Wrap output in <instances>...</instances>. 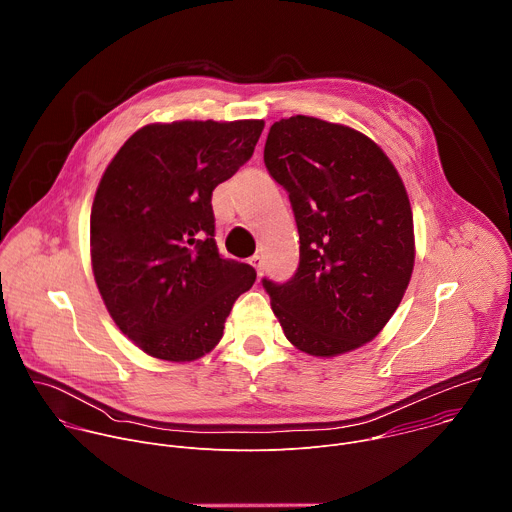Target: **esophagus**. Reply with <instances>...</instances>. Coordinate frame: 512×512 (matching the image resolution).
<instances>
[{"label": "esophagus", "instance_id": "esophagus-1", "mask_svg": "<svg viewBox=\"0 0 512 512\" xmlns=\"http://www.w3.org/2000/svg\"><path fill=\"white\" fill-rule=\"evenodd\" d=\"M249 263L257 269V275H261V271H263V257L261 255H253Z\"/></svg>", "mask_w": 512, "mask_h": 512}]
</instances>
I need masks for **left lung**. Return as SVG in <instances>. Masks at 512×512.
<instances>
[{
	"label": "left lung",
	"mask_w": 512,
	"mask_h": 512,
	"mask_svg": "<svg viewBox=\"0 0 512 512\" xmlns=\"http://www.w3.org/2000/svg\"><path fill=\"white\" fill-rule=\"evenodd\" d=\"M263 160L300 233L296 273L261 279L285 338L312 356L367 344L401 304L415 261L395 166L367 135L306 115L271 125Z\"/></svg>",
	"instance_id": "left-lung-1"
}]
</instances>
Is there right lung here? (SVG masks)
Listing matches in <instances>:
<instances>
[{"label":"right lung","instance_id":"right-lung-1","mask_svg":"<svg viewBox=\"0 0 512 512\" xmlns=\"http://www.w3.org/2000/svg\"><path fill=\"white\" fill-rule=\"evenodd\" d=\"M263 127L145 125L101 178L91 210L95 281L119 330L150 356L186 362L212 350L255 283L249 263L218 253L210 200L251 160Z\"/></svg>","mask_w":512,"mask_h":512}]
</instances>
